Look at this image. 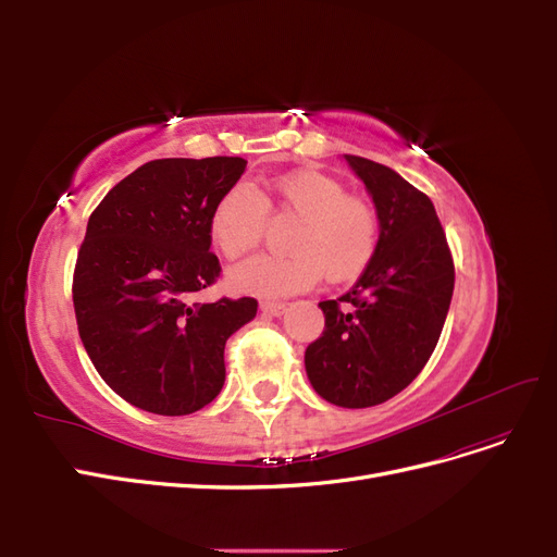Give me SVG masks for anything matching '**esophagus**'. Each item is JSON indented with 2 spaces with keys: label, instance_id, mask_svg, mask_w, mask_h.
Wrapping results in <instances>:
<instances>
[{
  "label": "esophagus",
  "instance_id": "obj_1",
  "mask_svg": "<svg viewBox=\"0 0 557 557\" xmlns=\"http://www.w3.org/2000/svg\"><path fill=\"white\" fill-rule=\"evenodd\" d=\"M285 309H288V307H285L283 305V301H260V311L262 313H267V315H283L285 313Z\"/></svg>",
  "mask_w": 557,
  "mask_h": 557
}]
</instances>
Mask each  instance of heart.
I'll list each match as a JSON object with an SVG mask.
<instances>
[{
  "label": "heart",
  "instance_id": "1",
  "mask_svg": "<svg viewBox=\"0 0 557 557\" xmlns=\"http://www.w3.org/2000/svg\"><path fill=\"white\" fill-rule=\"evenodd\" d=\"M267 209L297 218L290 256H262L234 269L230 283L239 293L285 297L309 290L325 274L332 283L360 276L379 244V218L367 199L344 195L334 178L299 170L252 190L237 183L215 201L209 215L211 244L227 260H242L262 239Z\"/></svg>",
  "mask_w": 557,
  "mask_h": 557
}]
</instances>
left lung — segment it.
Wrapping results in <instances>:
<instances>
[{
  "label": "left lung",
  "mask_w": 557,
  "mask_h": 557,
  "mask_svg": "<svg viewBox=\"0 0 557 557\" xmlns=\"http://www.w3.org/2000/svg\"><path fill=\"white\" fill-rule=\"evenodd\" d=\"M372 195L379 244L352 288L320 301L325 330L305 352L313 391L344 409H367L401 393L440 342L455 269L428 195L391 166L344 156Z\"/></svg>",
  "instance_id": "1"
}]
</instances>
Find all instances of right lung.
Here are the masks:
<instances>
[{"instance_id":"right-lung-1","label":"right lung","mask_w":557,"mask_h":557,"mask_svg":"<svg viewBox=\"0 0 557 557\" xmlns=\"http://www.w3.org/2000/svg\"><path fill=\"white\" fill-rule=\"evenodd\" d=\"M244 158L150 160L92 211L74 269L81 342L113 393L160 416L195 413L225 383V342L258 313L252 297L199 305L221 276L209 215Z\"/></svg>"}]
</instances>
